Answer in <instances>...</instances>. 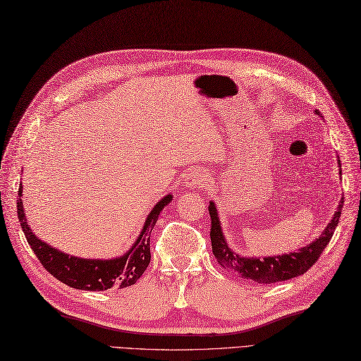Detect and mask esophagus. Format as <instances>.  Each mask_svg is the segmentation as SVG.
Masks as SVG:
<instances>
[{
  "label": "esophagus",
  "instance_id": "34e87169",
  "mask_svg": "<svg viewBox=\"0 0 361 361\" xmlns=\"http://www.w3.org/2000/svg\"><path fill=\"white\" fill-rule=\"evenodd\" d=\"M207 185V176L202 170H191L182 179V187L188 190H197Z\"/></svg>",
  "mask_w": 361,
  "mask_h": 361
}]
</instances>
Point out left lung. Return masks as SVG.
<instances>
[{"label":"left lung","instance_id":"1","mask_svg":"<svg viewBox=\"0 0 361 361\" xmlns=\"http://www.w3.org/2000/svg\"><path fill=\"white\" fill-rule=\"evenodd\" d=\"M317 114V112H316ZM340 167V161H338ZM342 174V170L338 171ZM343 208V197L340 199L337 209L334 212L333 219L326 225L324 232L314 240L308 243L307 246L298 249L296 252L281 253V255L274 257H243L235 250H232L228 245L225 233H223L219 211L216 207V202H209V216H211V246L212 253L216 257L219 264L226 269L231 274L238 278L253 281L255 284H275V282L287 281L291 278H296L299 275H304L305 271L314 264L319 259L320 253L328 246V243L333 237V233L338 225L340 214Z\"/></svg>","mask_w":361,"mask_h":361}]
</instances>
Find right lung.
I'll return each mask as SVG.
<instances>
[{
	"label": "right lung",
	"mask_w": 361,
	"mask_h": 361,
	"mask_svg": "<svg viewBox=\"0 0 361 361\" xmlns=\"http://www.w3.org/2000/svg\"><path fill=\"white\" fill-rule=\"evenodd\" d=\"M18 217L28 245L33 249L37 259L50 274L63 284L77 290L102 291L109 288H124L133 286L147 269L150 262V233L157 225L161 211L173 200V194L164 196L144 221L138 238L130 249L120 257L109 259L80 258L56 249L35 235L25 219L23 203V183L18 191Z\"/></svg>",
	"instance_id": "obj_1"
}]
</instances>
